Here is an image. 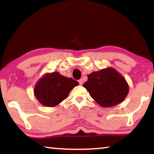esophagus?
<instances>
[{
  "mask_svg": "<svg viewBox=\"0 0 154 154\" xmlns=\"http://www.w3.org/2000/svg\"><path fill=\"white\" fill-rule=\"evenodd\" d=\"M78 82H79V83L80 85H82L83 83V81L82 79H79V81H78Z\"/></svg>",
  "mask_w": 154,
  "mask_h": 154,
  "instance_id": "obj_1",
  "label": "esophagus"
}]
</instances>
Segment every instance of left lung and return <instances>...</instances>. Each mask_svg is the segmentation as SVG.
Masks as SVG:
<instances>
[{
	"mask_svg": "<svg viewBox=\"0 0 154 154\" xmlns=\"http://www.w3.org/2000/svg\"><path fill=\"white\" fill-rule=\"evenodd\" d=\"M83 86L103 107H111L123 102L129 92L125 78L112 67L88 75Z\"/></svg>",
	"mask_w": 154,
	"mask_h": 154,
	"instance_id": "8db88e82",
	"label": "left lung"
}]
</instances>
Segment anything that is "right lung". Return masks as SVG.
Returning <instances> with one entry per match:
<instances>
[{"label": "right lung", "instance_id": "add662e5", "mask_svg": "<svg viewBox=\"0 0 154 154\" xmlns=\"http://www.w3.org/2000/svg\"><path fill=\"white\" fill-rule=\"evenodd\" d=\"M78 85L77 81L62 76L58 72L46 73L36 82L34 94L41 105L53 107L65 100Z\"/></svg>", "mask_w": 154, "mask_h": 154}]
</instances>
